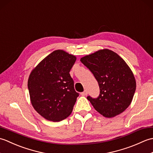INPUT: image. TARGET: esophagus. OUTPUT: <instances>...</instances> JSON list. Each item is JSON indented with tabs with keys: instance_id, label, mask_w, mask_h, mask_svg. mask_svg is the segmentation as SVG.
I'll return each instance as SVG.
<instances>
[{
	"instance_id": "obj_1",
	"label": "esophagus",
	"mask_w": 153,
	"mask_h": 153,
	"mask_svg": "<svg viewBox=\"0 0 153 153\" xmlns=\"http://www.w3.org/2000/svg\"><path fill=\"white\" fill-rule=\"evenodd\" d=\"M81 95H83V96H86L87 95V91L85 90L83 92H82V93H81Z\"/></svg>"
}]
</instances>
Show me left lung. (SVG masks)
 I'll return each mask as SVG.
<instances>
[{
	"label": "left lung",
	"instance_id": "obj_1",
	"mask_svg": "<svg viewBox=\"0 0 153 153\" xmlns=\"http://www.w3.org/2000/svg\"><path fill=\"white\" fill-rule=\"evenodd\" d=\"M99 83L100 94L87 99L106 118L123 112L131 104L136 88L134 74L126 62L114 52L100 50L80 59Z\"/></svg>",
	"mask_w": 153,
	"mask_h": 153
}]
</instances>
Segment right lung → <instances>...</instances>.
Here are the masks:
<instances>
[{
  "mask_svg": "<svg viewBox=\"0 0 153 153\" xmlns=\"http://www.w3.org/2000/svg\"><path fill=\"white\" fill-rule=\"evenodd\" d=\"M76 58L62 50L45 58L29 77L27 87L35 110L48 120L60 122L72 112L79 94L70 74Z\"/></svg>",
  "mask_w": 153,
  "mask_h": 153,
  "instance_id": "add662e5",
  "label": "right lung"
}]
</instances>
